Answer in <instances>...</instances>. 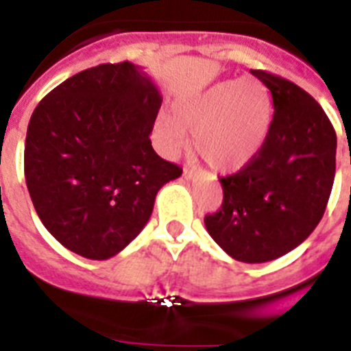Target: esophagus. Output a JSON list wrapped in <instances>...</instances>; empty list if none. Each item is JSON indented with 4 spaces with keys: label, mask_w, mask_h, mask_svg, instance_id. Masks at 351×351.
Returning a JSON list of instances; mask_svg holds the SVG:
<instances>
[{
    "label": "esophagus",
    "mask_w": 351,
    "mask_h": 351,
    "mask_svg": "<svg viewBox=\"0 0 351 351\" xmlns=\"http://www.w3.org/2000/svg\"><path fill=\"white\" fill-rule=\"evenodd\" d=\"M184 178H185V180H196V171H194V167L185 166V169H184Z\"/></svg>",
    "instance_id": "esophagus-1"
}]
</instances>
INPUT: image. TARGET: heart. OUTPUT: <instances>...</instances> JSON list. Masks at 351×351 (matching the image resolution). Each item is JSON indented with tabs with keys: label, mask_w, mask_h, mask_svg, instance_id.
Returning a JSON list of instances; mask_svg holds the SVG:
<instances>
[{
	"label": "heart",
	"mask_w": 351,
	"mask_h": 351,
	"mask_svg": "<svg viewBox=\"0 0 351 351\" xmlns=\"http://www.w3.org/2000/svg\"><path fill=\"white\" fill-rule=\"evenodd\" d=\"M272 120L267 86L254 77L221 81L178 100L175 117L162 114L157 138L166 152H176L194 134V145L219 171H239L263 148Z\"/></svg>",
	"instance_id": "b5f03b06"
}]
</instances>
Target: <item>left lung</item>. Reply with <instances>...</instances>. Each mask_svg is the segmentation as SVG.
Here are the masks:
<instances>
[{
	"mask_svg": "<svg viewBox=\"0 0 351 351\" xmlns=\"http://www.w3.org/2000/svg\"><path fill=\"white\" fill-rule=\"evenodd\" d=\"M251 74L272 93V123L260 154L219 180L224 199L205 226L233 260L265 263L298 247L322 221L336 175L337 139L307 91L265 70Z\"/></svg>",
	"mask_w": 351,
	"mask_h": 351,
	"instance_id": "left-lung-1",
	"label": "left lung"
}]
</instances>
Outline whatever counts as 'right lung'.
Returning a JSON list of instances; mask_svg holds the SVG:
<instances>
[{
	"instance_id": "add662e5",
	"label": "right lung",
	"mask_w": 351,
	"mask_h": 351,
	"mask_svg": "<svg viewBox=\"0 0 351 351\" xmlns=\"http://www.w3.org/2000/svg\"><path fill=\"white\" fill-rule=\"evenodd\" d=\"M162 104L130 62L104 63L63 81L29 118L24 176L45 230L69 251L109 260L132 242L164 184L182 175L150 134Z\"/></svg>"
}]
</instances>
